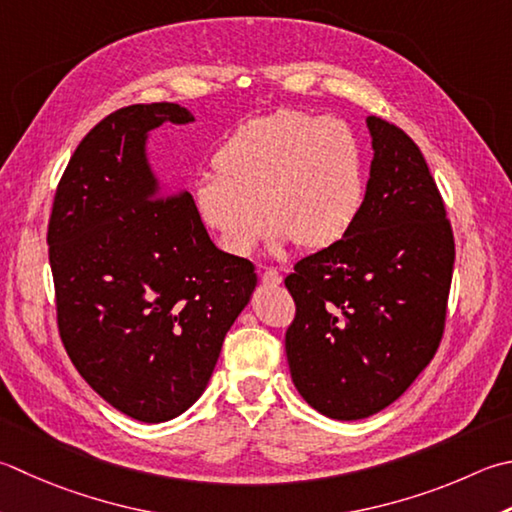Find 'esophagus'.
<instances>
[{
  "mask_svg": "<svg viewBox=\"0 0 512 512\" xmlns=\"http://www.w3.org/2000/svg\"><path fill=\"white\" fill-rule=\"evenodd\" d=\"M262 282L266 286H279V284H282V275H279L275 268H266L262 273Z\"/></svg>",
  "mask_w": 512,
  "mask_h": 512,
  "instance_id": "esophagus-1",
  "label": "esophagus"
}]
</instances>
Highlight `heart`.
<instances>
[{"instance_id": "heart-1", "label": "heart", "mask_w": 512, "mask_h": 512, "mask_svg": "<svg viewBox=\"0 0 512 512\" xmlns=\"http://www.w3.org/2000/svg\"><path fill=\"white\" fill-rule=\"evenodd\" d=\"M215 177L195 186L202 224L228 255L262 242L302 250L335 246L364 204L362 146L344 119L282 108L248 119L213 157Z\"/></svg>"}]
</instances>
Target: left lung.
Masks as SVG:
<instances>
[{"mask_svg":"<svg viewBox=\"0 0 512 512\" xmlns=\"http://www.w3.org/2000/svg\"><path fill=\"white\" fill-rule=\"evenodd\" d=\"M373 162L357 222L286 277L297 315L290 377L330 419H364L406 393L444 333L455 242L422 150L402 128L366 119Z\"/></svg>","mask_w":512,"mask_h":512,"instance_id":"1","label":"left lung"}]
</instances>
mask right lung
I'll return each mask as SVG.
<instances>
[{
  "mask_svg": "<svg viewBox=\"0 0 512 512\" xmlns=\"http://www.w3.org/2000/svg\"><path fill=\"white\" fill-rule=\"evenodd\" d=\"M190 122L170 102L102 119L70 157L48 224L70 362L110 406L146 424L202 397L257 286L255 266L210 242L193 197L150 164V133Z\"/></svg>",
  "mask_w": 512,
  "mask_h": 512,
  "instance_id": "obj_1",
  "label": "right lung"
}]
</instances>
